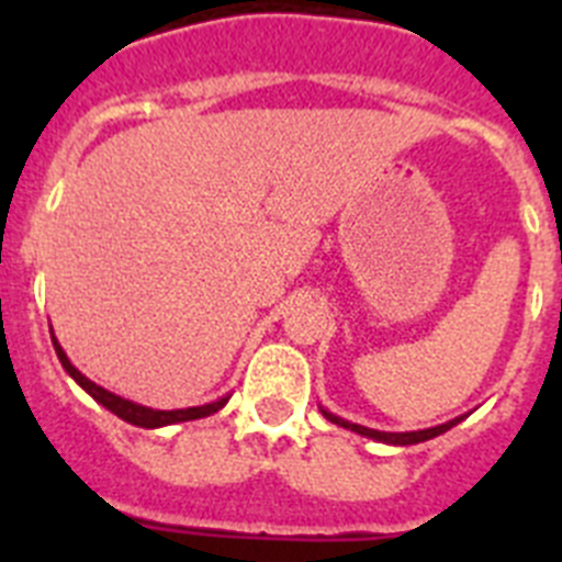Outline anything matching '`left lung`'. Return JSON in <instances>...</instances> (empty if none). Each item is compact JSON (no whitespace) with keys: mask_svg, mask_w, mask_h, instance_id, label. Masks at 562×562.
<instances>
[{"mask_svg":"<svg viewBox=\"0 0 562 562\" xmlns=\"http://www.w3.org/2000/svg\"><path fill=\"white\" fill-rule=\"evenodd\" d=\"M321 411H324V408H321ZM324 416L329 422H335V425H340V428L355 430V434H360V436H369V439H374V441H385V445H419V441L434 439V436L445 434V430H450L453 425H459V422H461V416H459V419H450V422H445V425H436V428H428V430H411V434H385V430L362 428V425H355V422L340 419V416L329 414V411H324Z\"/></svg>","mask_w":562,"mask_h":562,"instance_id":"left-lung-1","label":"left lung"}]
</instances>
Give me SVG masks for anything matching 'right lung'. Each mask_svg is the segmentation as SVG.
Here are the masks:
<instances>
[{"mask_svg":"<svg viewBox=\"0 0 562 562\" xmlns=\"http://www.w3.org/2000/svg\"><path fill=\"white\" fill-rule=\"evenodd\" d=\"M49 335H53V329H49ZM53 346H56V355L58 360H61L64 371H67L72 380L81 385L83 391H87L89 396L95 402H101L103 408L112 411L114 416H121L123 422H128V425H137V428H166V425H177V422H191V419H202V416H211L216 414V411H222L227 405V400L231 396H222V400L216 402H207V405H200V408H180V411H154V408H146V405H137V402L132 400H123V396L112 394V391L101 389V385H95L92 380H87V376L81 374V371L69 362V357L64 355V349L58 346V340L53 337Z\"/></svg>","mask_w":562,"mask_h":562,"instance_id":"right-lung-1","label":"right lung"}]
</instances>
